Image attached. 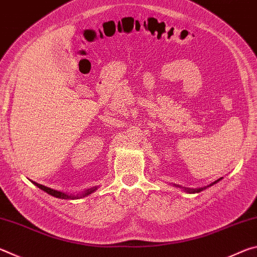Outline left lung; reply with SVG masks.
Returning <instances> with one entry per match:
<instances>
[{"instance_id":"left-lung-1","label":"left lung","mask_w":257,"mask_h":257,"mask_svg":"<svg viewBox=\"0 0 257 257\" xmlns=\"http://www.w3.org/2000/svg\"><path fill=\"white\" fill-rule=\"evenodd\" d=\"M220 180V179H219ZM219 180H216L215 182H213V184H211L210 186H212V185H214V184H216L217 181ZM210 186H207V187H210ZM204 188H197V189H190V188H185V190H187V191H189V193H199V191H202Z\"/></svg>"}]
</instances>
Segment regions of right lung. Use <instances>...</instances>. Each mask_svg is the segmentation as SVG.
Masks as SVG:
<instances>
[{
  "label": "right lung",
  "instance_id": "1",
  "mask_svg": "<svg viewBox=\"0 0 257 257\" xmlns=\"http://www.w3.org/2000/svg\"><path fill=\"white\" fill-rule=\"evenodd\" d=\"M34 185H36L38 188H41L42 190H44L45 193L52 195V196H54L56 198H62V199H75V198H79V197H85V196H87V195L92 194L93 191H95V190L97 189V187H92V188L87 189L85 193L81 195V196H71V195L64 194V193H62V191H58V190L51 189V188H49V187H45V186H43L41 184H37V182H35V181H34Z\"/></svg>",
  "mask_w": 257,
  "mask_h": 257
}]
</instances>
